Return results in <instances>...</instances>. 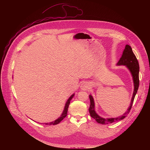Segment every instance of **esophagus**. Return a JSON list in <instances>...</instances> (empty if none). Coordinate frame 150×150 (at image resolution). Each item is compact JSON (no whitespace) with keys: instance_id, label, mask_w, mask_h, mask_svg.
<instances>
[{"instance_id":"34e87169","label":"esophagus","mask_w":150,"mask_h":150,"mask_svg":"<svg viewBox=\"0 0 150 150\" xmlns=\"http://www.w3.org/2000/svg\"><path fill=\"white\" fill-rule=\"evenodd\" d=\"M81 88L82 90H87L88 89V85L87 82H83L81 85Z\"/></svg>"}]
</instances>
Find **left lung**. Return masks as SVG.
<instances>
[{"instance_id":"1","label":"left lung","mask_w":150,"mask_h":150,"mask_svg":"<svg viewBox=\"0 0 150 150\" xmlns=\"http://www.w3.org/2000/svg\"><path fill=\"white\" fill-rule=\"evenodd\" d=\"M117 65H125L126 67L129 69L131 71L134 83V91L133 93V96L132 98V100L131 102V104L127 111L125 112L123 115L120 116L117 118H110V119H104L99 116L94 110V102L93 97L90 95L89 98L90 100V105L89 108V112L90 116L94 119L97 122L102 125H107L112 123L116 122L119 120H121L125 118L127 115L129 114L132 106L134 103V100L135 97V95L138 90L139 84V67L138 61L134 54L131 47L129 45H126L125 49L123 50V54L120 57V60L117 63Z\"/></svg>"}]
</instances>
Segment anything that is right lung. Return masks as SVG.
Listing matches in <instances>:
<instances>
[{
	"mask_svg": "<svg viewBox=\"0 0 150 150\" xmlns=\"http://www.w3.org/2000/svg\"><path fill=\"white\" fill-rule=\"evenodd\" d=\"M74 96V94L72 95V96L69 97V98L68 100V101H67V103H66L65 107V109H64L62 115H61V116H60L59 118H58L57 120H56L55 121H54V122H51V123H46V124H48V125H57V124L59 123L64 118H65V117L67 116V115H68L67 113H68V110L69 105L71 100L72 98H73Z\"/></svg>",
	"mask_w": 150,
	"mask_h": 150,
	"instance_id": "right-lung-1",
	"label": "right lung"
}]
</instances>
